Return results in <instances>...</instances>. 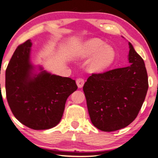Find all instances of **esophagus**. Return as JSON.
<instances>
[{
  "mask_svg": "<svg viewBox=\"0 0 158 158\" xmlns=\"http://www.w3.org/2000/svg\"><path fill=\"white\" fill-rule=\"evenodd\" d=\"M76 83H77V87H79V88H81V87H83L84 85V80L82 79V78H78L76 80Z\"/></svg>",
  "mask_w": 158,
  "mask_h": 158,
  "instance_id": "obj_1",
  "label": "esophagus"
}]
</instances>
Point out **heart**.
<instances>
[{
    "label": "heart",
    "mask_w": 158,
    "mask_h": 158,
    "mask_svg": "<svg viewBox=\"0 0 158 158\" xmlns=\"http://www.w3.org/2000/svg\"><path fill=\"white\" fill-rule=\"evenodd\" d=\"M87 63V69L92 73H101L114 64L116 52L111 45L104 44L99 39L87 40L78 48L75 56L79 59L91 56Z\"/></svg>",
    "instance_id": "b5f03b06"
}]
</instances>
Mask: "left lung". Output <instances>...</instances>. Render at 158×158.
Listing matches in <instances>:
<instances>
[{
  "label": "left lung",
  "instance_id": "obj_1",
  "mask_svg": "<svg viewBox=\"0 0 158 158\" xmlns=\"http://www.w3.org/2000/svg\"><path fill=\"white\" fill-rule=\"evenodd\" d=\"M127 67L93 74L83 86L93 124L105 132L127 127L143 104L148 81L145 63L128 42Z\"/></svg>",
  "mask_w": 158,
  "mask_h": 158
}]
</instances>
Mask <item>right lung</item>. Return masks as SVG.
I'll list each match as a JSON object with an SVG mask.
<instances>
[{"mask_svg":"<svg viewBox=\"0 0 158 158\" xmlns=\"http://www.w3.org/2000/svg\"><path fill=\"white\" fill-rule=\"evenodd\" d=\"M32 43L15 51L6 71L7 100L17 119L34 130H47L61 119L67 99L76 90L75 80L52 74L31 61Z\"/></svg>","mask_w":158,"mask_h":158,"instance_id":"obj_1","label":"right lung"}]
</instances>
